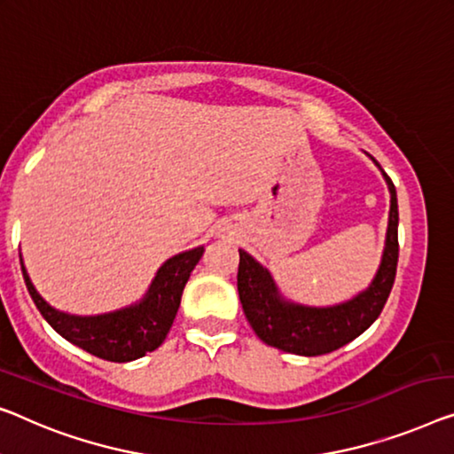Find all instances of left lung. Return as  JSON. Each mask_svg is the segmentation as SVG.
<instances>
[{"mask_svg":"<svg viewBox=\"0 0 454 454\" xmlns=\"http://www.w3.org/2000/svg\"><path fill=\"white\" fill-rule=\"evenodd\" d=\"M371 160L379 167L387 184L391 206L381 262L367 289L334 306L297 303L281 294L267 267H262L247 250L239 248V295L242 309L254 334L269 347L301 356L333 353L361 336L381 314L395 281L397 254H400L397 247L400 214H397L394 184L373 157Z\"/></svg>","mask_w":454,"mask_h":454,"instance_id":"1","label":"left lung"}]
</instances>
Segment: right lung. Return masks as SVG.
Segmentation results:
<instances>
[{
	"label": "right lung",
	"instance_id": "right-lung-1",
	"mask_svg": "<svg viewBox=\"0 0 454 454\" xmlns=\"http://www.w3.org/2000/svg\"><path fill=\"white\" fill-rule=\"evenodd\" d=\"M201 254L204 247L171 256L159 267L146 294L137 303L96 316H77L52 308L34 287L22 254L20 265L38 312L60 336L104 361L128 363L153 353L165 340L177 316L185 283Z\"/></svg>",
	"mask_w": 454,
	"mask_h": 454
}]
</instances>
